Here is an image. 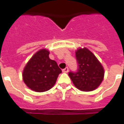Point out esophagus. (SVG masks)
<instances>
[{
  "mask_svg": "<svg viewBox=\"0 0 124 124\" xmlns=\"http://www.w3.org/2000/svg\"><path fill=\"white\" fill-rule=\"evenodd\" d=\"M68 71H69V68H68V67H66V68H64V69L62 70V72H63V73H68Z\"/></svg>",
  "mask_w": 124,
  "mask_h": 124,
  "instance_id": "34e87169",
  "label": "esophagus"
}]
</instances>
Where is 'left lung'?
Here are the masks:
<instances>
[{"label": "left lung", "instance_id": "obj_1", "mask_svg": "<svg viewBox=\"0 0 124 124\" xmlns=\"http://www.w3.org/2000/svg\"><path fill=\"white\" fill-rule=\"evenodd\" d=\"M75 53L78 68L77 72L70 71L68 73L73 84L82 91L96 89L104 79L103 66L86 47L78 49Z\"/></svg>", "mask_w": 124, "mask_h": 124}]
</instances>
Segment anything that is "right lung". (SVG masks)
Wrapping results in <instances>:
<instances>
[{"label": "right lung", "mask_w": 124, "mask_h": 124, "mask_svg": "<svg viewBox=\"0 0 124 124\" xmlns=\"http://www.w3.org/2000/svg\"><path fill=\"white\" fill-rule=\"evenodd\" d=\"M46 49L36 53L25 66L22 77L24 83L31 90L44 92L52 88L62 70L54 60L49 57Z\"/></svg>", "instance_id": "add662e5"}]
</instances>
